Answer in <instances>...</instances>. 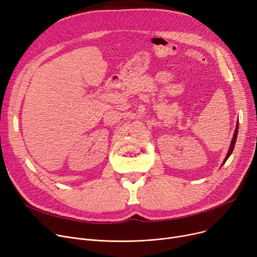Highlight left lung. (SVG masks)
Masks as SVG:
<instances>
[{
	"label": "left lung",
	"instance_id": "obj_1",
	"mask_svg": "<svg viewBox=\"0 0 257 257\" xmlns=\"http://www.w3.org/2000/svg\"><path fill=\"white\" fill-rule=\"evenodd\" d=\"M237 132H238V123H236V127H235V130H234V133H233V138L231 140V143H230V147H229V150H228V153L223 161V165L226 163V160L229 158V156L231 155L233 149H234V146H235V142H236V138H237Z\"/></svg>",
	"mask_w": 257,
	"mask_h": 257
}]
</instances>
